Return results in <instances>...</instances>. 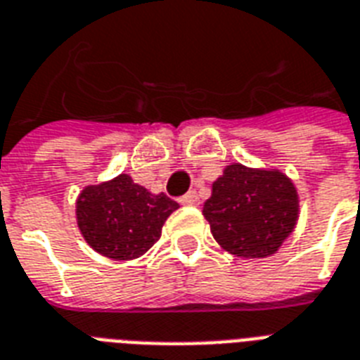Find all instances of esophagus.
Wrapping results in <instances>:
<instances>
[{
	"instance_id": "esophagus-1",
	"label": "esophagus",
	"mask_w": 360,
	"mask_h": 360,
	"mask_svg": "<svg viewBox=\"0 0 360 360\" xmlns=\"http://www.w3.org/2000/svg\"><path fill=\"white\" fill-rule=\"evenodd\" d=\"M179 203L181 205H192V207H194V205H200V198H198L196 192L191 191L186 192L183 198H179Z\"/></svg>"
}]
</instances>
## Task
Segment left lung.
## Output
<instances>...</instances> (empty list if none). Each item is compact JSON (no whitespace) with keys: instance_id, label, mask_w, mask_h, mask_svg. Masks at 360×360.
<instances>
[{"instance_id":"8db88e82","label":"left lung","mask_w":360,"mask_h":360,"mask_svg":"<svg viewBox=\"0 0 360 360\" xmlns=\"http://www.w3.org/2000/svg\"><path fill=\"white\" fill-rule=\"evenodd\" d=\"M203 217L226 252L267 257L278 250L299 219L295 185L278 169L246 168L236 162L213 183Z\"/></svg>"}]
</instances>
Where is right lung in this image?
<instances>
[{"label": "right lung", "mask_w": 360, "mask_h": 360, "mask_svg": "<svg viewBox=\"0 0 360 360\" xmlns=\"http://www.w3.org/2000/svg\"><path fill=\"white\" fill-rule=\"evenodd\" d=\"M175 209L179 203L166 194H151L121 174L82 191L76 220L93 250L112 259H134L160 239L164 222Z\"/></svg>", "instance_id": "obj_1"}]
</instances>
